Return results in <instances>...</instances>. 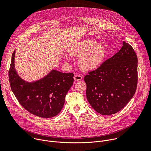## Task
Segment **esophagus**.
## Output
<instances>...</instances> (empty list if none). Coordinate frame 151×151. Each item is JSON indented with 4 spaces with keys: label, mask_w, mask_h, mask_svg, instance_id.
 <instances>
[{
    "label": "esophagus",
    "mask_w": 151,
    "mask_h": 151,
    "mask_svg": "<svg viewBox=\"0 0 151 151\" xmlns=\"http://www.w3.org/2000/svg\"><path fill=\"white\" fill-rule=\"evenodd\" d=\"M82 79H83V77L81 75H76L74 76V79L76 81H81Z\"/></svg>",
    "instance_id": "esophagus-1"
}]
</instances>
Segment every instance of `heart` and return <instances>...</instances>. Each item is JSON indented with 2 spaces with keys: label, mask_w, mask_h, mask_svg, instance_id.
<instances>
[{
  "label": "heart",
  "mask_w": 151,
  "mask_h": 151,
  "mask_svg": "<svg viewBox=\"0 0 151 151\" xmlns=\"http://www.w3.org/2000/svg\"><path fill=\"white\" fill-rule=\"evenodd\" d=\"M73 56L80 57L79 66L84 71H92L98 68L106 60V48L93 39H85L78 42L71 50ZM69 60V58H67Z\"/></svg>",
  "instance_id": "b5f03b06"
}]
</instances>
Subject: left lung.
<instances>
[{
  "label": "left lung",
  "instance_id": "8db88e82",
  "mask_svg": "<svg viewBox=\"0 0 151 151\" xmlns=\"http://www.w3.org/2000/svg\"><path fill=\"white\" fill-rule=\"evenodd\" d=\"M137 67L134 50L123 41L118 53L84 76L87 99L95 111L113 115L129 103L137 89Z\"/></svg>",
  "mask_w": 151,
  "mask_h": 151
}]
</instances>
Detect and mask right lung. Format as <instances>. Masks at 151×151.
I'll list each match as a JSON object with an SVG mask.
<instances>
[{
    "label": "right lung",
    "mask_w": 151,
    "mask_h": 151,
    "mask_svg": "<svg viewBox=\"0 0 151 151\" xmlns=\"http://www.w3.org/2000/svg\"><path fill=\"white\" fill-rule=\"evenodd\" d=\"M14 51L9 70V81L19 103L28 112L42 118L57 115L64 106L65 96L73 85V73L52 70L42 78L27 82L17 74L14 67Z\"/></svg>",
    "instance_id": "add662e5"
}]
</instances>
